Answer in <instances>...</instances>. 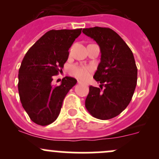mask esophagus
I'll list each match as a JSON object with an SVG mask.
<instances>
[{"label":"esophagus","mask_w":159,"mask_h":159,"mask_svg":"<svg viewBox=\"0 0 159 159\" xmlns=\"http://www.w3.org/2000/svg\"><path fill=\"white\" fill-rule=\"evenodd\" d=\"M78 84H81V81H78Z\"/></svg>","instance_id":"obj_1"}]
</instances>
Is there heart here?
<instances>
[{"instance_id":"b5f03b06","label":"heart","mask_w":159,"mask_h":159,"mask_svg":"<svg viewBox=\"0 0 159 159\" xmlns=\"http://www.w3.org/2000/svg\"><path fill=\"white\" fill-rule=\"evenodd\" d=\"M92 71L93 68L90 66H87V65H73L69 68L70 75L80 80L87 79Z\"/></svg>"}]
</instances>
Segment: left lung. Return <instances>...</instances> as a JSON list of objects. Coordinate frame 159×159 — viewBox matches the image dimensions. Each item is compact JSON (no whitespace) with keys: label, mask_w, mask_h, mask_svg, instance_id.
Listing matches in <instances>:
<instances>
[{"label":"left lung","mask_w":159,"mask_h":159,"mask_svg":"<svg viewBox=\"0 0 159 159\" xmlns=\"http://www.w3.org/2000/svg\"><path fill=\"white\" fill-rule=\"evenodd\" d=\"M82 32L98 43L102 53L94 75L100 88L90 86L85 107L94 118L111 119L125 109L132 98L138 75L134 55L111 28L94 27L84 28Z\"/></svg>","instance_id":"obj_1"}]
</instances>
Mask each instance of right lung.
<instances>
[{
    "label": "right lung",
    "instance_id": "right-lung-1",
    "mask_svg": "<svg viewBox=\"0 0 159 159\" xmlns=\"http://www.w3.org/2000/svg\"><path fill=\"white\" fill-rule=\"evenodd\" d=\"M81 28L51 30L28 50L18 71V92L24 109L30 120L39 125L54 122L62 103L77 80L65 77L58 86L52 85L69 55L68 50L81 34Z\"/></svg>",
    "mask_w": 159,
    "mask_h": 159
}]
</instances>
